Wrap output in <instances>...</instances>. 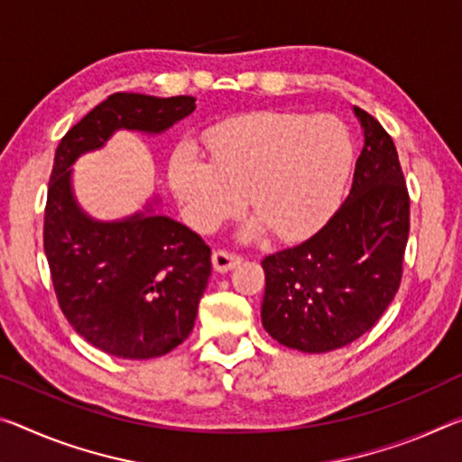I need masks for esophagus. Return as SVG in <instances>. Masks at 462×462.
Returning a JSON list of instances; mask_svg holds the SVG:
<instances>
[{"mask_svg":"<svg viewBox=\"0 0 462 462\" xmlns=\"http://www.w3.org/2000/svg\"><path fill=\"white\" fill-rule=\"evenodd\" d=\"M211 263H214L216 271H219V273H226V271H230L236 265H240V263H243V257L236 253L224 251V248H217V251L211 254Z\"/></svg>","mask_w":462,"mask_h":462,"instance_id":"1","label":"esophagus"}]
</instances>
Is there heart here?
<instances>
[{
  "mask_svg": "<svg viewBox=\"0 0 462 462\" xmlns=\"http://www.w3.org/2000/svg\"><path fill=\"white\" fill-rule=\"evenodd\" d=\"M211 162L180 143L168 180L199 230H214L245 203L285 243L317 232L346 191L354 143L335 116L259 111L205 131Z\"/></svg>",
  "mask_w": 462,
  "mask_h": 462,
  "instance_id": "b5f03b06",
  "label": "heart"
}]
</instances>
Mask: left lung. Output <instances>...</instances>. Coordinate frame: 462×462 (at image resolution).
Returning a JSON list of instances; mask_svg holds the SVG:
<instances>
[{
  "instance_id": "obj_1",
  "label": "left lung",
  "mask_w": 462,
  "mask_h": 462,
  "mask_svg": "<svg viewBox=\"0 0 462 462\" xmlns=\"http://www.w3.org/2000/svg\"><path fill=\"white\" fill-rule=\"evenodd\" d=\"M364 129L347 199L309 240L261 261V320L282 346L325 354L378 323L399 291L409 238V193L384 127L354 106Z\"/></svg>"
}]
</instances>
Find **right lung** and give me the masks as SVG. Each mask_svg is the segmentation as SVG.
Returning <instances> with one entry per match:
<instances>
[{
	"label": "right lung",
	"instance_id": "1",
	"mask_svg": "<svg viewBox=\"0 0 462 462\" xmlns=\"http://www.w3.org/2000/svg\"><path fill=\"white\" fill-rule=\"evenodd\" d=\"M195 111L193 97L116 92L61 137L51 171L42 245L57 302L88 343L125 360L172 351L193 331L211 275V248L174 219L143 211L88 217L71 193V164L116 129L162 134Z\"/></svg>",
	"mask_w": 462,
	"mask_h": 462
}]
</instances>
